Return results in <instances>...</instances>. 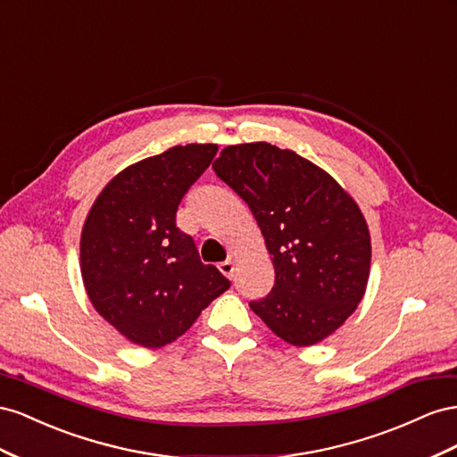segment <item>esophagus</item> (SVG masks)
I'll return each instance as SVG.
<instances>
[{"label":"esophagus","mask_w":457,"mask_h":457,"mask_svg":"<svg viewBox=\"0 0 457 457\" xmlns=\"http://www.w3.org/2000/svg\"><path fill=\"white\" fill-rule=\"evenodd\" d=\"M218 270L224 273L226 278H231L233 276V262H229V260H226V262H221V264H218Z\"/></svg>","instance_id":"34e87169"}]
</instances>
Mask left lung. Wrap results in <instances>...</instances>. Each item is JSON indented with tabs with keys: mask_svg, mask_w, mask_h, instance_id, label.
<instances>
[{
	"mask_svg": "<svg viewBox=\"0 0 457 457\" xmlns=\"http://www.w3.org/2000/svg\"><path fill=\"white\" fill-rule=\"evenodd\" d=\"M212 168L249 204L276 270L253 312L285 343H321L366 295L371 236L358 203L323 168L266 141L228 145Z\"/></svg>",
	"mask_w": 457,
	"mask_h": 457,
	"instance_id": "left-lung-1",
	"label": "left lung"
}]
</instances>
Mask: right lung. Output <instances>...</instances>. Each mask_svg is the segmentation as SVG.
<instances>
[{
  "instance_id": "right-lung-1",
  "label": "right lung",
  "mask_w": 457,
  "mask_h": 457,
  "mask_svg": "<svg viewBox=\"0 0 457 457\" xmlns=\"http://www.w3.org/2000/svg\"><path fill=\"white\" fill-rule=\"evenodd\" d=\"M216 151L214 143H189L129 164L103 187L86 216V293L97 314L137 346L170 345L229 289L176 228L181 197Z\"/></svg>"
}]
</instances>
